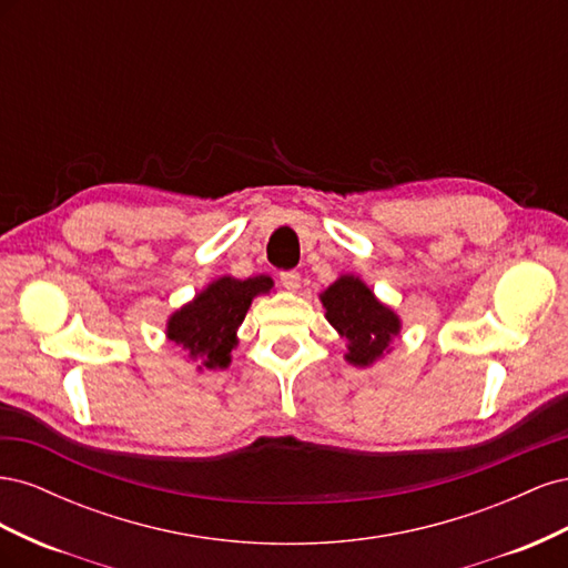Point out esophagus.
Listing matches in <instances>:
<instances>
[{
  "mask_svg": "<svg viewBox=\"0 0 568 568\" xmlns=\"http://www.w3.org/2000/svg\"><path fill=\"white\" fill-rule=\"evenodd\" d=\"M280 282H282V286H284L286 291H298V286H301V274H298L296 270H286V272L280 274Z\"/></svg>",
  "mask_w": 568,
  "mask_h": 568,
  "instance_id": "esophagus-1",
  "label": "esophagus"
}]
</instances>
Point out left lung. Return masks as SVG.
<instances>
[{
  "mask_svg": "<svg viewBox=\"0 0 568 568\" xmlns=\"http://www.w3.org/2000/svg\"><path fill=\"white\" fill-rule=\"evenodd\" d=\"M324 317L341 338H346V363L353 367H372L376 359L390 353L393 338L400 334V317L355 274L341 277L320 294Z\"/></svg>",
  "mask_w": 568,
  "mask_h": 568,
  "instance_id": "8db88e82",
  "label": "left lung"
}]
</instances>
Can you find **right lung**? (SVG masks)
I'll return each instance as SVG.
<instances>
[{"mask_svg":"<svg viewBox=\"0 0 568 568\" xmlns=\"http://www.w3.org/2000/svg\"><path fill=\"white\" fill-rule=\"evenodd\" d=\"M272 286L274 282L265 274L248 280L230 274L217 277L168 317L165 336L184 351L186 363L199 372L227 369L239 343L236 332L253 298L270 294Z\"/></svg>","mask_w":568,"mask_h":568,"instance_id":"1","label":"right lung"}]
</instances>
